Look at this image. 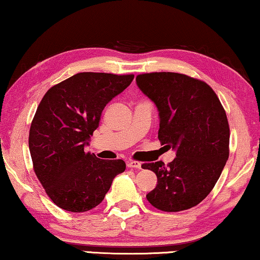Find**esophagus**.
<instances>
[{
    "label": "esophagus",
    "mask_w": 260,
    "mask_h": 260,
    "mask_svg": "<svg viewBox=\"0 0 260 260\" xmlns=\"http://www.w3.org/2000/svg\"><path fill=\"white\" fill-rule=\"evenodd\" d=\"M141 166H142V164H141V162H139V161H133V160L127 161V167H128V168L141 169Z\"/></svg>",
    "instance_id": "obj_1"
}]
</instances>
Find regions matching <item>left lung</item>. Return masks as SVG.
<instances>
[{"label": "left lung", "instance_id": "obj_1", "mask_svg": "<svg viewBox=\"0 0 260 260\" xmlns=\"http://www.w3.org/2000/svg\"><path fill=\"white\" fill-rule=\"evenodd\" d=\"M137 85L157 107L158 140L176 152L168 166L162 161L142 165L157 177L147 200L168 212L195 207L215 187L229 157L225 111L207 83L181 73L139 75Z\"/></svg>", "mask_w": 260, "mask_h": 260}]
</instances>
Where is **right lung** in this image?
<instances>
[{
    "label": "right lung",
    "instance_id": "obj_1",
    "mask_svg": "<svg viewBox=\"0 0 260 260\" xmlns=\"http://www.w3.org/2000/svg\"><path fill=\"white\" fill-rule=\"evenodd\" d=\"M134 75L81 72L52 86L37 107L29 133L34 170L57 207L84 212L103 202L122 160L86 153L102 112L131 85Z\"/></svg>",
    "mask_w": 260,
    "mask_h": 260
}]
</instances>
